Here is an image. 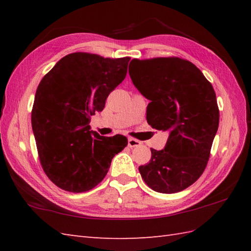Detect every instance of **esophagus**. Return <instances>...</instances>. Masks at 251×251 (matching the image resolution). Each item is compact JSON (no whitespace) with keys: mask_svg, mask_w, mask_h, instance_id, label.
Wrapping results in <instances>:
<instances>
[{"mask_svg":"<svg viewBox=\"0 0 251 251\" xmlns=\"http://www.w3.org/2000/svg\"><path fill=\"white\" fill-rule=\"evenodd\" d=\"M141 145V142L137 139H134V138H129L128 139V147L129 148H137Z\"/></svg>","mask_w":251,"mask_h":251,"instance_id":"obj_1","label":"esophagus"}]
</instances>
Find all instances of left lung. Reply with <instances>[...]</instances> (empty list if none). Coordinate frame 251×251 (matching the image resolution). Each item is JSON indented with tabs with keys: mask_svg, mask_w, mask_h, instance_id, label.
Returning a JSON list of instances; mask_svg holds the SVG:
<instances>
[{
	"mask_svg": "<svg viewBox=\"0 0 251 251\" xmlns=\"http://www.w3.org/2000/svg\"><path fill=\"white\" fill-rule=\"evenodd\" d=\"M129 75L151 101L149 125L169 131L163 150L151 149L150 162L139 167L143 181L158 193L189 188L204 173L219 126L214 87L199 68L179 57L132 59Z\"/></svg>",
	"mask_w": 251,
	"mask_h": 251,
	"instance_id": "obj_1",
	"label": "left lung"
}]
</instances>
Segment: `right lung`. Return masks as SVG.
Returning a JSON list of instances; mask_svg holds the SVG:
<instances>
[{
	"instance_id": "obj_1",
	"label": "right lung",
	"mask_w": 251,
	"mask_h": 251,
	"mask_svg": "<svg viewBox=\"0 0 251 251\" xmlns=\"http://www.w3.org/2000/svg\"><path fill=\"white\" fill-rule=\"evenodd\" d=\"M129 57L73 52L61 58L37 86L31 123L44 173L58 188L79 193L105 177L127 138L90 130V116L104 108L125 78Z\"/></svg>"
}]
</instances>
